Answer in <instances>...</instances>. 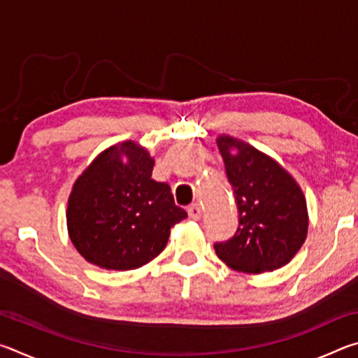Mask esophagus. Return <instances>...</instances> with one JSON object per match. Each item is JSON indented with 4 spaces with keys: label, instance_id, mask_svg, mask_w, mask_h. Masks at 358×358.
<instances>
[{
    "label": "esophagus",
    "instance_id": "1",
    "mask_svg": "<svg viewBox=\"0 0 358 358\" xmlns=\"http://www.w3.org/2000/svg\"><path fill=\"white\" fill-rule=\"evenodd\" d=\"M187 215H189V217H191V220H194V221L201 220V217H202L201 205H199V203L189 205V207H187Z\"/></svg>",
    "mask_w": 358,
    "mask_h": 358
}]
</instances>
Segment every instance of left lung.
Returning a JSON list of instances; mask_svg holds the SVG:
<instances>
[{"instance_id": "8db88e82", "label": "left lung", "mask_w": 358, "mask_h": 358, "mask_svg": "<svg viewBox=\"0 0 358 358\" xmlns=\"http://www.w3.org/2000/svg\"><path fill=\"white\" fill-rule=\"evenodd\" d=\"M235 148L237 155L229 150ZM217 148L238 211V227L215 251L230 268L264 273L289 264L308 232L306 201L295 180L259 150L222 136Z\"/></svg>"}]
</instances>
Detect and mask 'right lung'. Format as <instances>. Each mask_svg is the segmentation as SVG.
<instances>
[{
  "mask_svg": "<svg viewBox=\"0 0 358 358\" xmlns=\"http://www.w3.org/2000/svg\"><path fill=\"white\" fill-rule=\"evenodd\" d=\"M153 166L147 150L123 142L78 177L66 216L71 241L88 262L138 268L164 250L171 229L187 216L175 205L171 186L151 178Z\"/></svg>",
  "mask_w": 358,
  "mask_h": 358,
  "instance_id": "add662e5",
  "label": "right lung"
}]
</instances>
